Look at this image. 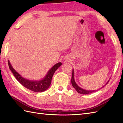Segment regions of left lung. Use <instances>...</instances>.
<instances>
[{"label":"left lung","mask_w":123,"mask_h":123,"mask_svg":"<svg viewBox=\"0 0 123 123\" xmlns=\"http://www.w3.org/2000/svg\"><path fill=\"white\" fill-rule=\"evenodd\" d=\"M74 69H73V70H72V78H71V83H72V85L73 86V87H74L75 89L76 90V91H77L78 93H81V94H83V95H87V94L92 93L93 92H95V91H96V90H86V89H82V88H81V87H80L79 86H78L77 85L76 82H75V80H74ZM108 82H109V80H108V81L107 82L105 85L103 86L102 87L103 88L104 86H105ZM102 87H101L100 89L102 88Z\"/></svg>","instance_id":"1"}]
</instances>
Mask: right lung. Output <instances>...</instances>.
Masks as SVG:
<instances>
[{
	"mask_svg": "<svg viewBox=\"0 0 123 123\" xmlns=\"http://www.w3.org/2000/svg\"><path fill=\"white\" fill-rule=\"evenodd\" d=\"M8 66L10 70L14 75L15 77L19 81L21 85L28 89L32 90L34 92H43L48 89L51 83V80L52 77L55 72L56 70L58 69L62 65L61 62L57 63L52 67L49 69L46 75H45L43 79L40 80H31L25 79L21 75L19 74L16 70L13 68L12 64H10L9 60L8 61Z\"/></svg>",
	"mask_w": 123,
	"mask_h": 123,
	"instance_id": "right-lung-1",
	"label": "right lung"
}]
</instances>
